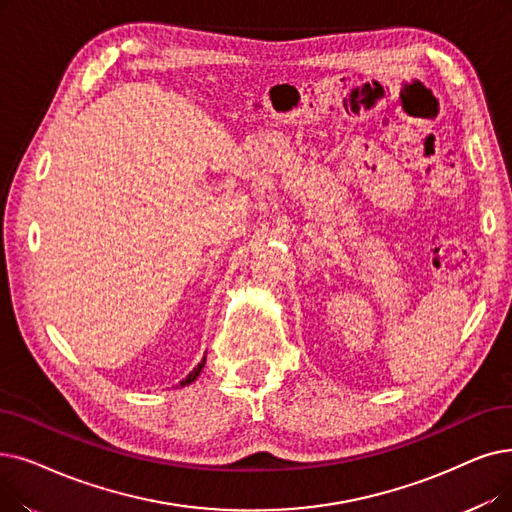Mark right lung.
I'll return each instance as SVG.
<instances>
[{
	"label": "right lung",
	"mask_w": 512,
	"mask_h": 512,
	"mask_svg": "<svg viewBox=\"0 0 512 512\" xmlns=\"http://www.w3.org/2000/svg\"><path fill=\"white\" fill-rule=\"evenodd\" d=\"M205 360H207V358H203V362L198 364V366H196V368H194V370H192V372L186 376V379L182 381V387H184V385H190L192 381H196V379H198V374H201V370L205 368Z\"/></svg>",
	"instance_id": "add662e5"
}]
</instances>
